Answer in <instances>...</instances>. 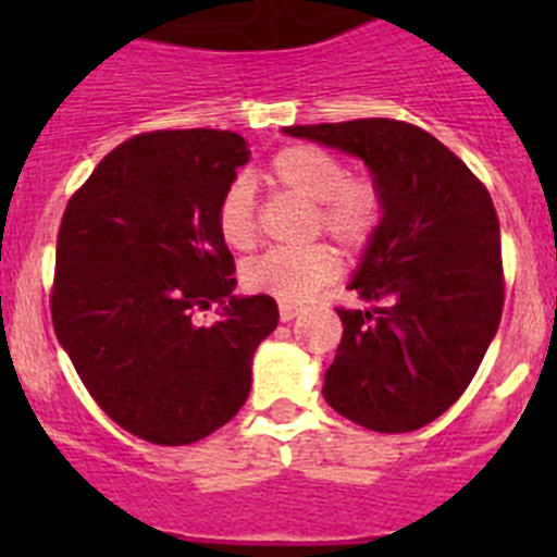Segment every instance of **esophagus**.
<instances>
[{"mask_svg":"<svg viewBox=\"0 0 557 557\" xmlns=\"http://www.w3.org/2000/svg\"><path fill=\"white\" fill-rule=\"evenodd\" d=\"M301 312V309L295 307V304H278V318H282L284 323H289L295 318V314Z\"/></svg>","mask_w":557,"mask_h":557,"instance_id":"obj_1","label":"esophagus"}]
</instances>
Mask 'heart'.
Returning a JSON list of instances; mask_svg holds the SVG:
<instances>
[{"label":"heart","mask_w":557,"mask_h":557,"mask_svg":"<svg viewBox=\"0 0 557 557\" xmlns=\"http://www.w3.org/2000/svg\"><path fill=\"white\" fill-rule=\"evenodd\" d=\"M268 178L278 189L312 200V231H326L334 243L362 250L373 243L385 223V189L371 175H348L339 156L318 145H289L273 152ZM218 234L231 250H250L259 239L253 189L234 178L223 189L214 211ZM339 259L326 243L304 248H270L245 262L243 284L253 293L273 295L284 304L307 301L337 275Z\"/></svg>","instance_id":"b5f03b06"}]
</instances>
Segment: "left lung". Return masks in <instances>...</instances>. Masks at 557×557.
<instances>
[{
	"mask_svg": "<svg viewBox=\"0 0 557 557\" xmlns=\"http://www.w3.org/2000/svg\"><path fill=\"white\" fill-rule=\"evenodd\" d=\"M284 133L359 156L387 200L351 282L371 307L337 309L343 337L323 396L366 430H421L462 396L499 329L505 273L488 189L410 122L373 116Z\"/></svg>",
	"mask_w": 557,
	"mask_h": 557,
	"instance_id": "8db88e82",
	"label": "left lung"
}]
</instances>
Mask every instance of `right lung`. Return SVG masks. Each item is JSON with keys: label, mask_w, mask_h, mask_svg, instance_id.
I'll return each instance as SVG.
<instances>
[{"label": "right lung", "mask_w": 557, "mask_h": 557, "mask_svg": "<svg viewBox=\"0 0 557 557\" xmlns=\"http://www.w3.org/2000/svg\"><path fill=\"white\" fill-rule=\"evenodd\" d=\"M248 141L150 131L113 147L58 228L52 326L97 405L131 435L186 446L239 412L253 351L278 323L270 295L236 298L214 211ZM211 302L214 324L197 314Z\"/></svg>", "instance_id": "add662e5"}]
</instances>
